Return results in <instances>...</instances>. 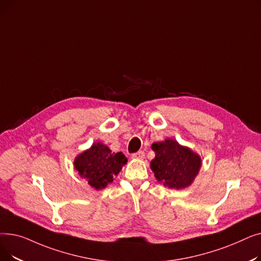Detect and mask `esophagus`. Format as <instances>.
<instances>
[{"label":"esophagus","mask_w":261,"mask_h":261,"mask_svg":"<svg viewBox=\"0 0 261 261\" xmlns=\"http://www.w3.org/2000/svg\"><path fill=\"white\" fill-rule=\"evenodd\" d=\"M132 158H133V159H138V160H142V159L145 158V152L142 151V150H140V151L133 153V154H132Z\"/></svg>","instance_id":"1"}]
</instances>
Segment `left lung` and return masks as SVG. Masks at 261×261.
<instances>
[{
    "label": "left lung",
    "mask_w": 261,
    "mask_h": 261,
    "mask_svg": "<svg viewBox=\"0 0 261 261\" xmlns=\"http://www.w3.org/2000/svg\"><path fill=\"white\" fill-rule=\"evenodd\" d=\"M151 148L155 158L150 163V168L159 182L174 189H183L193 183L201 167L198 154L170 139L154 143Z\"/></svg>",
    "instance_id": "1"
}]
</instances>
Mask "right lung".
<instances>
[{
	"instance_id": "obj_1",
	"label": "right lung",
	"mask_w": 261,
	"mask_h": 261,
	"mask_svg": "<svg viewBox=\"0 0 261 261\" xmlns=\"http://www.w3.org/2000/svg\"><path fill=\"white\" fill-rule=\"evenodd\" d=\"M126 163L127 158L122 152L114 153L107 146L96 143L76 158L74 165L92 187L102 189L113 182L114 175L118 174Z\"/></svg>"
}]
</instances>
